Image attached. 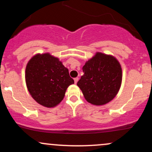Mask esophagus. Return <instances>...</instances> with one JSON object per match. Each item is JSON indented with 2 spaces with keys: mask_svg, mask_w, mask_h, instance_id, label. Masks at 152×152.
Instances as JSON below:
<instances>
[{
  "mask_svg": "<svg viewBox=\"0 0 152 152\" xmlns=\"http://www.w3.org/2000/svg\"><path fill=\"white\" fill-rule=\"evenodd\" d=\"M78 81V77H76V78H74V83H77Z\"/></svg>",
  "mask_w": 152,
  "mask_h": 152,
  "instance_id": "34e87169",
  "label": "esophagus"
}]
</instances>
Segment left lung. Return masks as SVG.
Here are the masks:
<instances>
[{"label": "left lung", "instance_id": "1", "mask_svg": "<svg viewBox=\"0 0 152 152\" xmlns=\"http://www.w3.org/2000/svg\"><path fill=\"white\" fill-rule=\"evenodd\" d=\"M83 71L84 74L77 86L88 103L104 105L118 94L121 85L122 70L114 56L97 52L86 62Z\"/></svg>", "mask_w": 152, "mask_h": 152}]
</instances>
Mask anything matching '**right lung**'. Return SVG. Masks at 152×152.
I'll use <instances>...</instances> for the list:
<instances>
[{
	"label": "right lung",
	"instance_id": "obj_1",
	"mask_svg": "<svg viewBox=\"0 0 152 152\" xmlns=\"http://www.w3.org/2000/svg\"><path fill=\"white\" fill-rule=\"evenodd\" d=\"M26 83L33 99L45 107L57 106L65 96L66 91L74 81L69 69L50 53H38L28 62Z\"/></svg>",
	"mask_w": 152,
	"mask_h": 152
}]
</instances>
